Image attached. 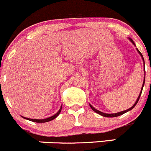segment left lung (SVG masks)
I'll return each mask as SVG.
<instances>
[{"instance_id":"8db88e82","label":"left lung","mask_w":151,"mask_h":151,"mask_svg":"<svg viewBox=\"0 0 151 151\" xmlns=\"http://www.w3.org/2000/svg\"><path fill=\"white\" fill-rule=\"evenodd\" d=\"M130 40H131V42H132L133 44H134V45H135V44H134V41H133V40H131V39H130ZM137 50H138L139 53V54L141 55L142 58V60L144 61V59H143V56H142V53H140V51H139V50H138V49H137ZM144 63H145V62H144ZM144 65H145V64H144ZM145 79H144V82H143L141 92H140V93H139V97H138V98H137V101H136V103H135V104H134V106H133L132 107H131V108H130V109H127V110H125V111H120V112H118V113H115V114H106V113L101 112V111H98V110H97L96 109H95V108H94V107L92 106H91V105H89V106H90V107H91V108H92V109L94 111H95V112H96V113H98V114H101V115L104 116V117H118V116H120V115H122V114H124V113H126V112H127V111H130V110H131V109H132L134 108V107L136 105H137V103H138L139 100V98H140V96H141L142 92L143 86H144V84H145Z\"/></svg>"}]
</instances>
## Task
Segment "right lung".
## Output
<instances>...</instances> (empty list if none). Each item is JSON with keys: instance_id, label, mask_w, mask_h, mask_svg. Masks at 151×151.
Masks as SVG:
<instances>
[{"instance_id": "right-lung-1", "label": "right lung", "mask_w": 151, "mask_h": 151, "mask_svg": "<svg viewBox=\"0 0 151 151\" xmlns=\"http://www.w3.org/2000/svg\"><path fill=\"white\" fill-rule=\"evenodd\" d=\"M61 110H62V107H61L60 109L59 110V111H58V112L56 113V114H54V115L52 116V117H48V118L42 119V120H37V119H29V118H26V117H24V118L26 119V120H30V121L35 122V123H47V122H49V121H50V120H53V119L56 118V117H57L58 115H59V113L61 112Z\"/></svg>"}]
</instances>
